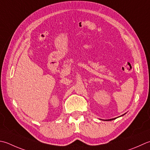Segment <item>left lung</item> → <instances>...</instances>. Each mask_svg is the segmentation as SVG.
Returning a JSON list of instances; mask_svg holds the SVG:
<instances>
[{"label":"left lung","mask_w":150,"mask_h":150,"mask_svg":"<svg viewBox=\"0 0 150 150\" xmlns=\"http://www.w3.org/2000/svg\"><path fill=\"white\" fill-rule=\"evenodd\" d=\"M116 118H112V119H110V120H107V121H109V120H114V119H116Z\"/></svg>","instance_id":"8db88e82"}]
</instances>
